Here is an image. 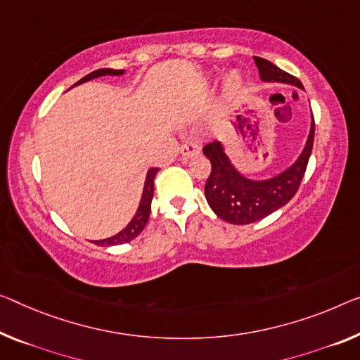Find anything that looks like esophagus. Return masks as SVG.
Segmentation results:
<instances>
[{
	"label": "esophagus",
	"mask_w": 360,
	"mask_h": 360,
	"mask_svg": "<svg viewBox=\"0 0 360 360\" xmlns=\"http://www.w3.org/2000/svg\"><path fill=\"white\" fill-rule=\"evenodd\" d=\"M199 153H201V148H199L196 143H193V141H185L184 145H181V148H180V154L184 158L198 156Z\"/></svg>",
	"instance_id": "1"
}]
</instances>
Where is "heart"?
<instances>
[{
	"instance_id": "heart-1",
	"label": "heart",
	"mask_w": 360,
	"mask_h": 360,
	"mask_svg": "<svg viewBox=\"0 0 360 360\" xmlns=\"http://www.w3.org/2000/svg\"><path fill=\"white\" fill-rule=\"evenodd\" d=\"M243 86V75L240 70H229L224 77V91L226 96H233Z\"/></svg>"
}]
</instances>
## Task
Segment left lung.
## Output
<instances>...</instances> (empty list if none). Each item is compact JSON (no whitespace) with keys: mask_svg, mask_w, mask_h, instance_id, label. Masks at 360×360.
<instances>
[{"mask_svg":"<svg viewBox=\"0 0 360 360\" xmlns=\"http://www.w3.org/2000/svg\"><path fill=\"white\" fill-rule=\"evenodd\" d=\"M259 75L264 84H286L304 90L296 77L286 74L267 59L254 56ZM314 115L311 130L302 151L290 167L270 179L254 180L238 172L226 156L222 141L215 140L202 148L204 156L212 164L211 175L204 186V195L212 211L225 222L246 225L267 217L276 209L283 207L296 195L306 172L314 145Z\"/></svg>","mask_w":360,"mask_h":360,"instance_id":"left-lung-1","label":"left lung"}]
</instances>
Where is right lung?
I'll list each match as a JSON object with an SVG mask.
<instances>
[{
  "label": "right lung",
  "mask_w": 360,
  "mask_h": 360,
  "mask_svg": "<svg viewBox=\"0 0 360 360\" xmlns=\"http://www.w3.org/2000/svg\"><path fill=\"white\" fill-rule=\"evenodd\" d=\"M125 70H117V69H98L95 72H91V74L85 75L84 79H80L77 82V85H82L85 84V82H90L93 79H99V77H119V75H124ZM159 172L158 167H151L148 170L146 174V180H145V186H143V195L140 199V206H138L136 212L134 215V219L130 220L129 225L125 226L124 230H120L119 233H115L109 238H104V240H95L91 243H95L98 246H117V245H124V243H129L131 240H135V238L141 233L143 229L146 226V222L149 219V212H151V201H153V196H154V176Z\"/></svg>",
  "instance_id": "right-lung-1"
}]
</instances>
